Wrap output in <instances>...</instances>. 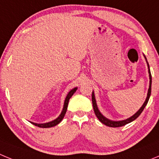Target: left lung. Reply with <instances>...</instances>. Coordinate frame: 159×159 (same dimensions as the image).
I'll return each instance as SVG.
<instances>
[{"label": "left lung", "instance_id": "left-lung-1", "mask_svg": "<svg viewBox=\"0 0 159 159\" xmlns=\"http://www.w3.org/2000/svg\"><path fill=\"white\" fill-rule=\"evenodd\" d=\"M144 56V55H143ZM145 57V60L147 61V67H148V73H149V79H150V85H149V89H148V92H147V96L146 98V100L144 102V103L143 104V106L139 108V110L134 115H133L132 116H130V118L127 119H123V120H119V121H114V120H111V119H107V118L105 117L100 112V111L99 110V108H98V106H97L96 103V100H95V92H92V105H93V109L94 111H95V116L96 117L99 119V121L101 122L102 123H103L104 125L107 126V127H123L124 125L127 124V123H130L131 122H133L134 120H135L139 116H140V114L143 112V111L144 110V108L145 107L147 106V102H148L149 99H150V96H151V83H152V78H151V70H150V66H149L148 62H147V58Z\"/></svg>", "mask_w": 159, "mask_h": 159}]
</instances>
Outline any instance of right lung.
Instances as JSON below:
<instances>
[{"mask_svg": "<svg viewBox=\"0 0 159 159\" xmlns=\"http://www.w3.org/2000/svg\"><path fill=\"white\" fill-rule=\"evenodd\" d=\"M77 87L76 88H74L73 89H71L68 93H67V96L65 98V100H64V107H63V110L60 113V116L57 118L56 119L52 120L51 122H48V123H32L33 125L36 126V127H41V128H48V127H55V126H57V124L60 123V122L62 121L63 119H64V116H65L66 111H67V105H68V102H69V99L71 96L73 95V94L75 93L76 92L77 90Z\"/></svg>", "mask_w": 159, "mask_h": 159, "instance_id": "right-lung-1", "label": "right lung"}]
</instances>
